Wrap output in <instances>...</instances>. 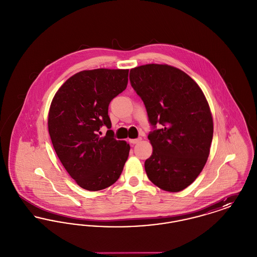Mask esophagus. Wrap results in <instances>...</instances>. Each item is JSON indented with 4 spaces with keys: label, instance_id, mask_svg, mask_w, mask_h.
Wrapping results in <instances>:
<instances>
[{
    "label": "esophagus",
    "instance_id": "1",
    "mask_svg": "<svg viewBox=\"0 0 257 257\" xmlns=\"http://www.w3.org/2000/svg\"><path fill=\"white\" fill-rule=\"evenodd\" d=\"M141 141H142V138H138V139H133V140H129L130 144H132V145H136V144L140 143Z\"/></svg>",
    "mask_w": 257,
    "mask_h": 257
}]
</instances>
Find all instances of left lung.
<instances>
[{"label":"left lung","instance_id":"8db88e82","mask_svg":"<svg viewBox=\"0 0 257 257\" xmlns=\"http://www.w3.org/2000/svg\"><path fill=\"white\" fill-rule=\"evenodd\" d=\"M129 79L152 127L147 177L164 191L180 192L196 180L209 156L213 119L207 100L189 75L167 64L136 67Z\"/></svg>","mask_w":257,"mask_h":257}]
</instances>
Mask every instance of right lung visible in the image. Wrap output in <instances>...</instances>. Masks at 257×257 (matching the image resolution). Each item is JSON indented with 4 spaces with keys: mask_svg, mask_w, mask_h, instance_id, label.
<instances>
[{
    "mask_svg": "<svg viewBox=\"0 0 257 257\" xmlns=\"http://www.w3.org/2000/svg\"><path fill=\"white\" fill-rule=\"evenodd\" d=\"M129 70L94 69L75 74L53 98L48 129L64 169L80 187L100 191L114 183L130 146L114 139L108 114L110 101L128 84ZM108 131L100 137L99 128Z\"/></svg>",
    "mask_w": 257,
    "mask_h": 257,
    "instance_id": "add662e5",
    "label": "right lung"
}]
</instances>
